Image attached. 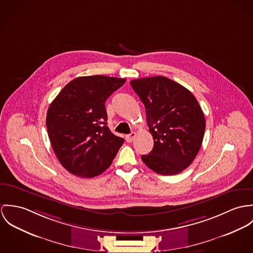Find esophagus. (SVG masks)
Wrapping results in <instances>:
<instances>
[{"label":"esophagus","instance_id":"1","mask_svg":"<svg viewBox=\"0 0 253 253\" xmlns=\"http://www.w3.org/2000/svg\"><path fill=\"white\" fill-rule=\"evenodd\" d=\"M135 138H136V133H134V132H133V133H131V134L127 135V136L125 137V140H126L127 142H132Z\"/></svg>","mask_w":253,"mask_h":253}]
</instances>
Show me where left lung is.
I'll list each match as a JSON object with an SVG mask.
<instances>
[{"mask_svg":"<svg viewBox=\"0 0 253 253\" xmlns=\"http://www.w3.org/2000/svg\"><path fill=\"white\" fill-rule=\"evenodd\" d=\"M144 105L154 145L142 162L157 173L181 172L195 159L204 139L206 120L194 95L165 77L130 82Z\"/></svg>","mask_w":253,"mask_h":253,"instance_id":"8db88e82","label":"left lung"}]
</instances>
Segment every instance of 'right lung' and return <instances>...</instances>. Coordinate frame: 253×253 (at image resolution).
<instances>
[{"label": "right lung", "mask_w": 253, "mask_h": 253, "mask_svg": "<svg viewBox=\"0 0 253 253\" xmlns=\"http://www.w3.org/2000/svg\"><path fill=\"white\" fill-rule=\"evenodd\" d=\"M125 79L80 77L66 85L50 104L46 128L61 165L81 177H94L113 163L124 139L108 127L105 102Z\"/></svg>", "instance_id": "1"}]
</instances>
